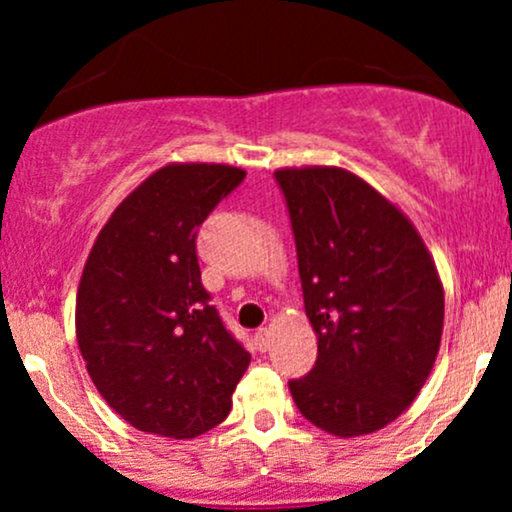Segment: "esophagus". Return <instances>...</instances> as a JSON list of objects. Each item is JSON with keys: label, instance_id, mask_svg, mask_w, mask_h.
I'll return each instance as SVG.
<instances>
[{"label": "esophagus", "instance_id": "34e87169", "mask_svg": "<svg viewBox=\"0 0 512 512\" xmlns=\"http://www.w3.org/2000/svg\"><path fill=\"white\" fill-rule=\"evenodd\" d=\"M269 342H272V332L267 330V327H260V330L255 332V344L260 351H267L269 349Z\"/></svg>", "mask_w": 512, "mask_h": 512}]
</instances>
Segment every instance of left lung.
Returning a JSON list of instances; mask_svg holds the SVG:
<instances>
[{"label": "left lung", "mask_w": 512, "mask_h": 512, "mask_svg": "<svg viewBox=\"0 0 512 512\" xmlns=\"http://www.w3.org/2000/svg\"><path fill=\"white\" fill-rule=\"evenodd\" d=\"M291 214L317 361L291 380L310 424L375 433L414 402L436 363L445 296L436 262L402 209L337 166L274 170Z\"/></svg>", "instance_id": "left-lung-1"}]
</instances>
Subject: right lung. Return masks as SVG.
Masks as SVG:
<instances>
[{
	"label": "right lung",
	"instance_id": "right-lung-1",
	"mask_svg": "<svg viewBox=\"0 0 512 512\" xmlns=\"http://www.w3.org/2000/svg\"><path fill=\"white\" fill-rule=\"evenodd\" d=\"M243 178L226 163H168L117 204L88 252L76 342L96 390L137 431L202 436L250 366L209 303L195 245Z\"/></svg>",
	"mask_w": 512,
	"mask_h": 512
}]
</instances>
